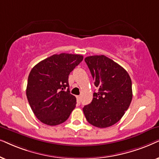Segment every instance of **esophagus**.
Masks as SVG:
<instances>
[{
    "instance_id": "obj_1",
    "label": "esophagus",
    "mask_w": 159,
    "mask_h": 159,
    "mask_svg": "<svg viewBox=\"0 0 159 159\" xmlns=\"http://www.w3.org/2000/svg\"><path fill=\"white\" fill-rule=\"evenodd\" d=\"M76 99H77V102H78V103L81 102V96H77V97H76Z\"/></svg>"
}]
</instances>
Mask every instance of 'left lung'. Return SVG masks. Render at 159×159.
I'll return each mask as SVG.
<instances>
[{
  "instance_id": "left-lung-1",
  "label": "left lung",
  "mask_w": 159,
  "mask_h": 159,
  "mask_svg": "<svg viewBox=\"0 0 159 159\" xmlns=\"http://www.w3.org/2000/svg\"><path fill=\"white\" fill-rule=\"evenodd\" d=\"M98 92L92 102L84 107L87 121L98 128L117 123L129 107L132 99V80L124 67L105 55L85 58Z\"/></svg>"
}]
</instances>
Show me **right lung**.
<instances>
[{"label":"right lung","mask_w":159,"mask_h":159,"mask_svg":"<svg viewBox=\"0 0 159 159\" xmlns=\"http://www.w3.org/2000/svg\"><path fill=\"white\" fill-rule=\"evenodd\" d=\"M83 58L79 54H54L31 70L26 94L32 111L42 123L59 125L75 107L76 98L70 93L68 76Z\"/></svg>","instance_id":"right-lung-1"}]
</instances>
